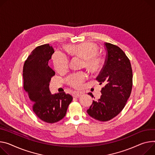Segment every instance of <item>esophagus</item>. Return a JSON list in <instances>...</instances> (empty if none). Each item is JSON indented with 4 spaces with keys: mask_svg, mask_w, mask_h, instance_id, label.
I'll use <instances>...</instances> for the list:
<instances>
[{
    "mask_svg": "<svg viewBox=\"0 0 155 155\" xmlns=\"http://www.w3.org/2000/svg\"><path fill=\"white\" fill-rule=\"evenodd\" d=\"M82 95V93L80 92V91H75L74 93V96L75 97H79Z\"/></svg>",
    "mask_w": 155,
    "mask_h": 155,
    "instance_id": "1",
    "label": "esophagus"
}]
</instances>
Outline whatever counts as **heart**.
Masks as SVG:
<instances>
[{"instance_id":"1","label":"heart","mask_w":155,"mask_h":155,"mask_svg":"<svg viewBox=\"0 0 155 155\" xmlns=\"http://www.w3.org/2000/svg\"><path fill=\"white\" fill-rule=\"evenodd\" d=\"M68 49L73 55L84 59L83 66H85L91 72L94 73L100 69L103 60L97 55L98 47L92 43H83L77 45H70ZM52 61L55 70L59 72H65L69 64L67 54L62 51H55L52 55ZM87 78V74L83 72H78L70 75L67 78V82L70 85L78 88Z\"/></svg>"}]
</instances>
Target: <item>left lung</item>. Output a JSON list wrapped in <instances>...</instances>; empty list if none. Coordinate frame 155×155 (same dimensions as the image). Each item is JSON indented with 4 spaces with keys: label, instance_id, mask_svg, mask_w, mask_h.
Masks as SVG:
<instances>
[{
    "label": "left lung",
    "instance_id": "obj_1",
    "mask_svg": "<svg viewBox=\"0 0 155 155\" xmlns=\"http://www.w3.org/2000/svg\"><path fill=\"white\" fill-rule=\"evenodd\" d=\"M104 46L106 60L96 80L105 86L100 99L93 101L87 110L90 117L103 122L114 118L124 109L131 93L133 78L130 62L124 51L110 43ZM88 94L93 97L91 93Z\"/></svg>",
    "mask_w": 155,
    "mask_h": 155
}]
</instances>
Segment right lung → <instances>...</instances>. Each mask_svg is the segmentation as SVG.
Instances as JSON below:
<instances>
[{
  "mask_svg": "<svg viewBox=\"0 0 155 155\" xmlns=\"http://www.w3.org/2000/svg\"><path fill=\"white\" fill-rule=\"evenodd\" d=\"M54 51L49 44L36 48L26 60L23 70V88L36 115L48 123L62 119L73 97L65 92L52 94L51 78L55 72L49 66Z\"/></svg>",
  "mask_w": 155,
  "mask_h": 155,
  "instance_id": "right-lung-1",
  "label": "right lung"
}]
</instances>
